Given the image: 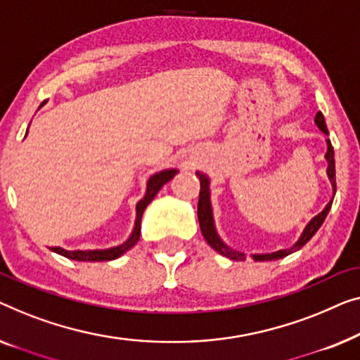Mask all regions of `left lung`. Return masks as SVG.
Wrapping results in <instances>:
<instances>
[{
    "label": "left lung",
    "instance_id": "left-lung-1",
    "mask_svg": "<svg viewBox=\"0 0 360 360\" xmlns=\"http://www.w3.org/2000/svg\"><path fill=\"white\" fill-rule=\"evenodd\" d=\"M315 122L318 127H320L325 134L328 135V129H326V122H325V117H323L321 112H316V117H315ZM328 141V151H326V160H328V176H330V179L333 182V187H334V194H336V169H334V150H333V145L330 140ZM197 178L200 181V192H199V204H197V217H199V224H200V231L202 235H204L205 241L209 243V245L214 248L215 251H219L220 255H224L225 257H230V259H235V261H245L246 256L243 255V252H238V251H233L230 248H226L221 240L217 235L215 231V226H214V219H212V207H210V192H209V179H207L205 174L202 173H195ZM333 205V200H330V204L325 207V210L321 212V214H318L315 219H313L310 224L307 225V229L303 230L300 240H298L295 245H293L290 250H281L277 252H271V255H255L256 261H272V259H281V257H285L290 255V252L300 250L302 246H305L308 241L311 240L313 235L318 231V229L323 225V221H325L328 212H330Z\"/></svg>",
    "mask_w": 360,
    "mask_h": 360
}]
</instances>
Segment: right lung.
Segmentation results:
<instances>
[{
  "label": "right lung",
  "mask_w": 360,
  "mask_h": 360,
  "mask_svg": "<svg viewBox=\"0 0 360 360\" xmlns=\"http://www.w3.org/2000/svg\"><path fill=\"white\" fill-rule=\"evenodd\" d=\"M178 173L176 169H165L161 171V173H156L151 176L148 179V184H146V194L143 199H141L139 204H136V220H135V229L134 233H131L130 238L127 241L124 243V245L120 246H115V248H110V250H101V251H67V250H62V248H50V250L58 252V255H62L65 257H68V259H75V261H112V259H117L119 256H122L125 251H129L131 246L136 245V241L140 240V225H141V215H143V210L146 209V205L150 204L151 200H153V197L158 194V191L163 187L166 182L171 181L174 178V174Z\"/></svg>",
  "instance_id": "right-lung-1"
}]
</instances>
